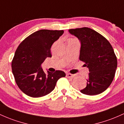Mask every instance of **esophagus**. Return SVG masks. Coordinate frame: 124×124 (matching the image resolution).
I'll return each instance as SVG.
<instances>
[{
	"instance_id": "esophagus-1",
	"label": "esophagus",
	"mask_w": 124,
	"mask_h": 124,
	"mask_svg": "<svg viewBox=\"0 0 124 124\" xmlns=\"http://www.w3.org/2000/svg\"><path fill=\"white\" fill-rule=\"evenodd\" d=\"M66 76L67 78H73L74 77H75V75L71 74V73H67Z\"/></svg>"
}]
</instances>
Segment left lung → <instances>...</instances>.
I'll list each match as a JSON object with an SVG mask.
<instances>
[{"mask_svg": "<svg viewBox=\"0 0 124 124\" xmlns=\"http://www.w3.org/2000/svg\"><path fill=\"white\" fill-rule=\"evenodd\" d=\"M69 32L81 41L79 59L89 69L87 85L81 90V93L100 94L111 84L117 68L112 46L105 38L91 28L71 29Z\"/></svg>", "mask_w": 124, "mask_h": 124, "instance_id": "1", "label": "left lung"}]
</instances>
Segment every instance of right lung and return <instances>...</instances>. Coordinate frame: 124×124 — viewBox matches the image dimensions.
I'll return each mask as SVG.
<instances>
[{
	"label": "right lung",
	"mask_w": 124,
	"mask_h": 124,
	"mask_svg": "<svg viewBox=\"0 0 124 124\" xmlns=\"http://www.w3.org/2000/svg\"><path fill=\"white\" fill-rule=\"evenodd\" d=\"M63 33V30H39L17 47L12 61V73L17 85L26 95L33 98L45 96L55 89L59 78L66 76L62 70L45 73L40 66L46 58L52 56V45Z\"/></svg>",
	"instance_id": "obj_1"
}]
</instances>
